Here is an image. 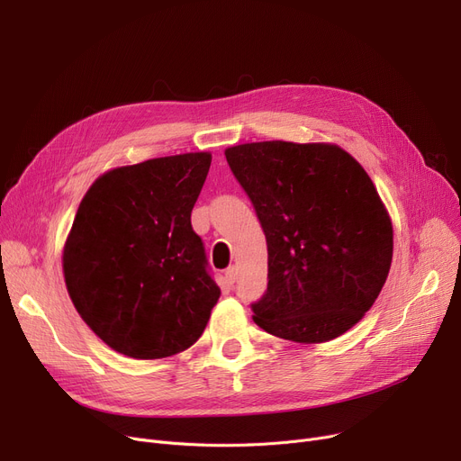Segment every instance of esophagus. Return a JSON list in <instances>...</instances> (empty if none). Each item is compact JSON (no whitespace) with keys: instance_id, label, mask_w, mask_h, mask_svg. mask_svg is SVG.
<instances>
[{"instance_id":"1","label":"esophagus","mask_w":461,"mask_h":461,"mask_svg":"<svg viewBox=\"0 0 461 461\" xmlns=\"http://www.w3.org/2000/svg\"><path fill=\"white\" fill-rule=\"evenodd\" d=\"M226 280H228V284H233L237 280V267H235V265H231V267L226 269Z\"/></svg>"}]
</instances>
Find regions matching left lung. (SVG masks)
<instances>
[{
    "mask_svg": "<svg viewBox=\"0 0 461 461\" xmlns=\"http://www.w3.org/2000/svg\"><path fill=\"white\" fill-rule=\"evenodd\" d=\"M267 239L254 323L323 344L372 308L393 263V222L370 176L334 143L252 141L224 151Z\"/></svg>",
    "mask_w": 461,
    "mask_h": 461,
    "instance_id": "8db88e82",
    "label": "left lung"
}]
</instances>
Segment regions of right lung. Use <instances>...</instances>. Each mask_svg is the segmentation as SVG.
Returning <instances> with one entry per match:
<instances>
[{
	"label": "right lung",
	"instance_id": "right-lung-1",
	"mask_svg": "<svg viewBox=\"0 0 461 461\" xmlns=\"http://www.w3.org/2000/svg\"><path fill=\"white\" fill-rule=\"evenodd\" d=\"M211 153L113 167L80 202L63 247L68 297L113 351L153 360L198 340L221 297L190 212Z\"/></svg>",
	"mask_w": 461,
	"mask_h": 461
}]
</instances>
